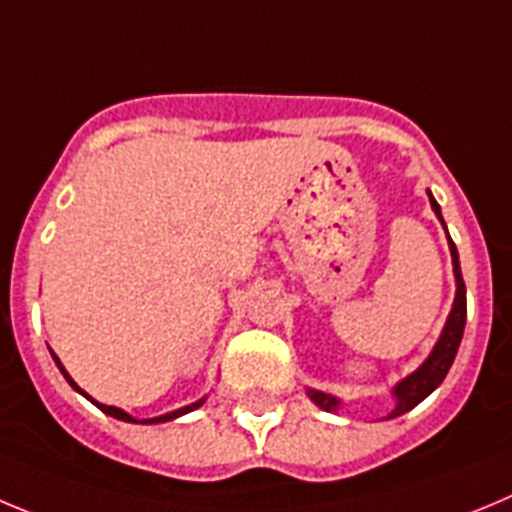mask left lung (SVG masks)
<instances>
[{"mask_svg":"<svg viewBox=\"0 0 512 512\" xmlns=\"http://www.w3.org/2000/svg\"><path fill=\"white\" fill-rule=\"evenodd\" d=\"M428 196H431V193H428ZM431 209H434L436 216L441 219V209L439 204H436L434 196H431ZM441 222H444V219H441ZM449 250H451V262H454V275H457V298H454V308H451L449 319H446V326L444 331H441L434 352L428 354L426 362H423L413 375H408L403 382L395 385L393 393L395 398H398V405H395V411L390 413L388 418L403 416V413H408L411 408H416L426 395L434 393L441 382H444L454 357H457L459 342H462V334H464V324H467V288H464L462 270H459L457 247H454L451 237H449ZM308 398L329 413H334L336 408H339V400H336L334 395L319 393V390H308Z\"/></svg>","mask_w":512,"mask_h":512,"instance_id":"8db88e82","label":"left lung"}]
</instances>
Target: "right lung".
I'll use <instances>...</instances> for the list:
<instances>
[{
	"mask_svg": "<svg viewBox=\"0 0 512 512\" xmlns=\"http://www.w3.org/2000/svg\"><path fill=\"white\" fill-rule=\"evenodd\" d=\"M53 359H55V365L61 367L63 377H66V380H68V382H71L73 388H76V390H78V393H84V390L78 388L76 382H73V380H71V375H68V372H66V370H63V365H61V362H58V357H55V354H53ZM84 395H86V393H84ZM89 400H91V398H89ZM91 403H94V405H99L101 411L107 413V416H112V418H119V421H127V423H137V421H135V418H132V416H130V413H124V411H122V408H114V405H104V403H96V400H91ZM201 403H204V400H199V403H191V405H186V408H178V411H173V413H165V416H158V418H147V421H145V423H163V421H170V418H178V416H183V413H191V411H196V408H199V405H201Z\"/></svg>",
	"mask_w": 512,
	"mask_h": 512,
	"instance_id": "add662e5",
	"label": "right lung"
}]
</instances>
